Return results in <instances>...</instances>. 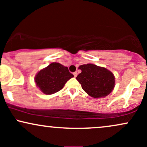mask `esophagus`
<instances>
[{
	"label": "esophagus",
	"instance_id": "obj_1",
	"mask_svg": "<svg viewBox=\"0 0 147 147\" xmlns=\"http://www.w3.org/2000/svg\"><path fill=\"white\" fill-rule=\"evenodd\" d=\"M73 75H74V77H77V72H74V73H73Z\"/></svg>",
	"mask_w": 147,
	"mask_h": 147
}]
</instances>
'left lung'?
<instances>
[{
	"label": "left lung",
	"mask_w": 147,
	"mask_h": 147,
	"mask_svg": "<svg viewBox=\"0 0 147 147\" xmlns=\"http://www.w3.org/2000/svg\"><path fill=\"white\" fill-rule=\"evenodd\" d=\"M82 72L76 77L86 92L94 98L104 97L112 92L115 87L113 74L103 67L88 63L80 65Z\"/></svg>",
	"instance_id": "8db88e82"
}]
</instances>
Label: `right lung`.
Returning a JSON list of instances; mask_svg holds the SVG:
<instances>
[{"label":"right lung","instance_id":"right-lung-1","mask_svg":"<svg viewBox=\"0 0 147 147\" xmlns=\"http://www.w3.org/2000/svg\"><path fill=\"white\" fill-rule=\"evenodd\" d=\"M73 77L68 67L54 62L36 74L35 82L43 93L51 95L61 90L65 84Z\"/></svg>","mask_w":147,"mask_h":147}]
</instances>
